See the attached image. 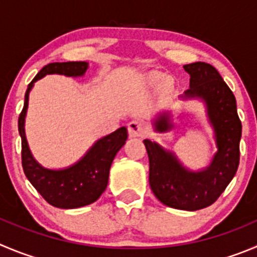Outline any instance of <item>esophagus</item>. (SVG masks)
Returning <instances> with one entry per match:
<instances>
[{
    "mask_svg": "<svg viewBox=\"0 0 257 257\" xmlns=\"http://www.w3.org/2000/svg\"><path fill=\"white\" fill-rule=\"evenodd\" d=\"M128 127V135L130 138H143L146 134V127L143 121L140 119H133L130 123L127 124Z\"/></svg>",
    "mask_w": 257,
    "mask_h": 257,
    "instance_id": "esophagus-1",
    "label": "esophagus"
}]
</instances>
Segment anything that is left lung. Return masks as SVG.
Listing matches in <instances>:
<instances>
[{
    "mask_svg": "<svg viewBox=\"0 0 257 257\" xmlns=\"http://www.w3.org/2000/svg\"><path fill=\"white\" fill-rule=\"evenodd\" d=\"M189 74V89L182 101L197 99L204 104L207 118L213 128L217 151L208 167L192 170L184 167L175 153L158 143L144 140L149 155V183L155 197L168 207L182 211H198L211 206L234 177L240 161L242 133L236 98L219 73L203 62L184 65ZM156 133L174 127L170 112L161 109L153 118Z\"/></svg>",
    "mask_w": 257,
    "mask_h": 257,
    "instance_id": "8db88e82",
    "label": "left lung"
}]
</instances>
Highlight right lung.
Instances as JSON below:
<instances>
[{"label": "right lung", "instance_id": "obj_1", "mask_svg": "<svg viewBox=\"0 0 257 257\" xmlns=\"http://www.w3.org/2000/svg\"><path fill=\"white\" fill-rule=\"evenodd\" d=\"M87 69V62L50 63L45 65L29 84L23 112L19 117L24 173L44 199L57 208H79L96 202L108 184L109 169L114 156L127 140V128L119 127L114 133L97 140L77 163L63 169H49L34 158L26 140L25 118L29 94L35 82L48 74L83 77Z\"/></svg>", "mask_w": 257, "mask_h": 257}]
</instances>
